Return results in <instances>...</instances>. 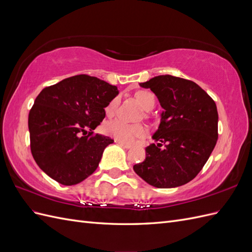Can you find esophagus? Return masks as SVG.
I'll use <instances>...</instances> for the list:
<instances>
[{
	"mask_svg": "<svg viewBox=\"0 0 252 252\" xmlns=\"http://www.w3.org/2000/svg\"><path fill=\"white\" fill-rule=\"evenodd\" d=\"M118 144L120 145V146H122L123 148H126V149H129V148H131L132 146L130 144H128V143H124V142H118Z\"/></svg>",
	"mask_w": 252,
	"mask_h": 252,
	"instance_id": "obj_1",
	"label": "esophagus"
}]
</instances>
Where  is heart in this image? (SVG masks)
I'll return each mask as SVG.
<instances>
[{
	"label": "heart",
	"instance_id": "1",
	"mask_svg": "<svg viewBox=\"0 0 252 252\" xmlns=\"http://www.w3.org/2000/svg\"><path fill=\"white\" fill-rule=\"evenodd\" d=\"M135 97L145 110L148 111L149 109L154 108L156 100L154 94L149 93V91H138V93L135 94ZM119 102V97H114L108 104L107 108H106V112H107L108 116H111V114H113L114 111L117 110ZM105 130L110 136H112V138L126 143H132L138 138H142V136H144L147 132L146 128L143 125L129 124L122 119H116L108 122L105 126Z\"/></svg>",
	"mask_w": 252,
	"mask_h": 252
}]
</instances>
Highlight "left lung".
<instances>
[{
    "mask_svg": "<svg viewBox=\"0 0 252 252\" xmlns=\"http://www.w3.org/2000/svg\"><path fill=\"white\" fill-rule=\"evenodd\" d=\"M140 86L157 95L164 111L152 136L159 143L146 147V158L133 170L157 188L184 185L202 170L216 146L217 105L194 82L169 74L158 75Z\"/></svg>",
    "mask_w": 252,
    "mask_h": 252,
    "instance_id": "obj_1",
    "label": "left lung"
}]
</instances>
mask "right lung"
Wrapping results in <instances>:
<instances>
[{
	"instance_id": "1",
	"label": "right lung",
	"mask_w": 252,
	"mask_h": 252,
	"mask_svg": "<svg viewBox=\"0 0 252 252\" xmlns=\"http://www.w3.org/2000/svg\"><path fill=\"white\" fill-rule=\"evenodd\" d=\"M117 86L87 74L44 88L29 111L30 149L37 166L62 185L79 184L93 174L113 140L94 134Z\"/></svg>"
}]
</instances>
